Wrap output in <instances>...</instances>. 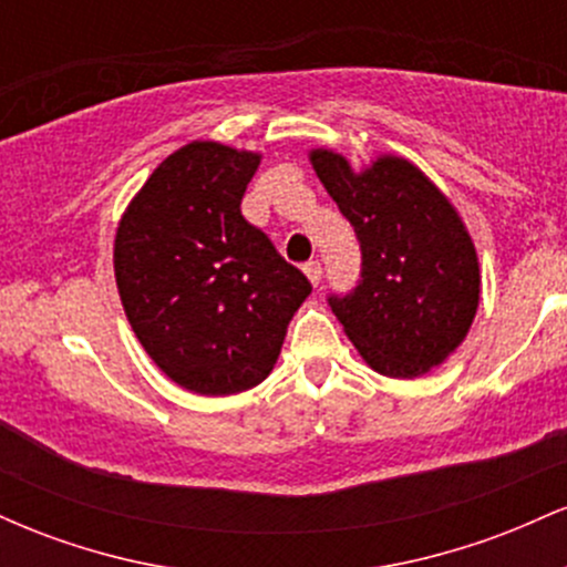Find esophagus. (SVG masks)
<instances>
[{
  "label": "esophagus",
  "mask_w": 567,
  "mask_h": 567,
  "mask_svg": "<svg viewBox=\"0 0 567 567\" xmlns=\"http://www.w3.org/2000/svg\"><path fill=\"white\" fill-rule=\"evenodd\" d=\"M303 271H306V277H309V282L311 285H320V279H322V264L317 261H306L303 264Z\"/></svg>",
  "instance_id": "34e87169"
}]
</instances>
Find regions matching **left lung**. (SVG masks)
<instances>
[{
	"label": "left lung",
	"instance_id": "1",
	"mask_svg": "<svg viewBox=\"0 0 567 567\" xmlns=\"http://www.w3.org/2000/svg\"><path fill=\"white\" fill-rule=\"evenodd\" d=\"M311 165L360 239V279L328 296L351 343L392 379L440 365L480 301L477 252L458 213L408 159L381 157L354 173L341 154L317 148Z\"/></svg>",
	"mask_w": 567,
	"mask_h": 567
}]
</instances>
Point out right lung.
I'll return each instance as SVG.
<instances>
[{
    "label": "right lung",
    "instance_id": "1",
    "mask_svg": "<svg viewBox=\"0 0 567 567\" xmlns=\"http://www.w3.org/2000/svg\"><path fill=\"white\" fill-rule=\"evenodd\" d=\"M258 154L194 141L130 202L114 243L122 306L162 373L197 394H237L275 368L301 269L243 216Z\"/></svg>",
    "mask_w": 567,
    "mask_h": 567
}]
</instances>
